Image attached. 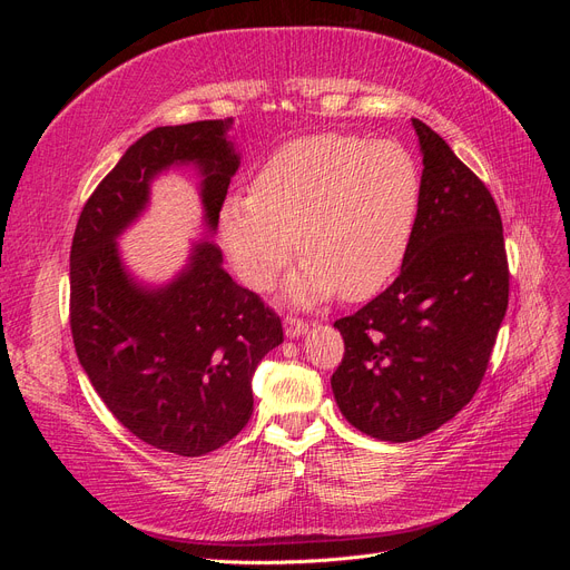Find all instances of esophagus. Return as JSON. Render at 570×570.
Returning <instances> with one entry per match:
<instances>
[{"label":"esophagus","instance_id":"obj_1","mask_svg":"<svg viewBox=\"0 0 570 570\" xmlns=\"http://www.w3.org/2000/svg\"><path fill=\"white\" fill-rule=\"evenodd\" d=\"M308 325H312V323L304 321V318L287 316V318H285V335H287V337H302V335H306Z\"/></svg>","mask_w":570,"mask_h":570}]
</instances>
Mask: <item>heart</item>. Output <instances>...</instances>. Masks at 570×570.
Segmentation results:
<instances>
[{"instance_id": "heart-1", "label": "heart", "mask_w": 570, "mask_h": 570, "mask_svg": "<svg viewBox=\"0 0 570 570\" xmlns=\"http://www.w3.org/2000/svg\"><path fill=\"white\" fill-rule=\"evenodd\" d=\"M423 176L402 145L318 132L273 149L249 195L220 212V239L243 283L268 289L297 249L295 304L366 299L400 271L416 230Z\"/></svg>"}]
</instances>
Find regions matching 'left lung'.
Masks as SVG:
<instances>
[{
	"label": "left lung",
	"instance_id": "1",
	"mask_svg": "<svg viewBox=\"0 0 570 570\" xmlns=\"http://www.w3.org/2000/svg\"><path fill=\"white\" fill-rule=\"evenodd\" d=\"M423 202L396 281L335 321L344 340L335 402L375 440L433 433L473 400L509 306L502 216L473 170L413 118Z\"/></svg>",
	"mask_w": 570,
	"mask_h": 570
}]
</instances>
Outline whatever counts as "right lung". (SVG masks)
Here are the masks:
<instances>
[{
	"label": "right lung",
	"instance_id": "right-lung-1",
	"mask_svg": "<svg viewBox=\"0 0 570 570\" xmlns=\"http://www.w3.org/2000/svg\"><path fill=\"white\" fill-rule=\"evenodd\" d=\"M233 118L142 135L85 202L71 245V335L101 402L135 438L178 456L230 442L252 416V375L283 342L281 316L223 271L204 239L164 287L130 278L116 237L145 212L170 166L202 174L204 220L216 230L239 166Z\"/></svg>",
	"mask_w": 570,
	"mask_h": 570
}]
</instances>
